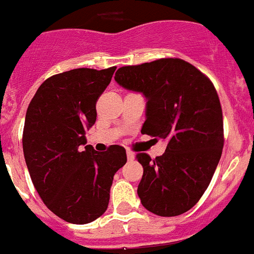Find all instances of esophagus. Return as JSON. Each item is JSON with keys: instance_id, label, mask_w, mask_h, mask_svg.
<instances>
[{"instance_id": "obj_1", "label": "esophagus", "mask_w": 254, "mask_h": 254, "mask_svg": "<svg viewBox=\"0 0 254 254\" xmlns=\"http://www.w3.org/2000/svg\"><path fill=\"white\" fill-rule=\"evenodd\" d=\"M133 158H135V153H133V151H131V150H127V159L132 160Z\"/></svg>"}]
</instances>
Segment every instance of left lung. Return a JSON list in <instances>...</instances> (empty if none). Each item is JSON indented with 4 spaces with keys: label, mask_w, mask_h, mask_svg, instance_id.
Instances as JSON below:
<instances>
[{
    "label": "left lung",
    "mask_w": 254,
    "mask_h": 254,
    "mask_svg": "<svg viewBox=\"0 0 254 254\" xmlns=\"http://www.w3.org/2000/svg\"><path fill=\"white\" fill-rule=\"evenodd\" d=\"M117 83L146 97L141 133L163 138V155L138 153L144 175L137 194L151 213L172 217L191 209L211 183L224 148V121L209 78L181 59L122 66Z\"/></svg>",
    "instance_id": "obj_1"
}]
</instances>
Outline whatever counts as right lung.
<instances>
[{"label":"right lung","instance_id":"1","mask_svg":"<svg viewBox=\"0 0 254 254\" xmlns=\"http://www.w3.org/2000/svg\"><path fill=\"white\" fill-rule=\"evenodd\" d=\"M116 68H78L47 78L27 109L23 151L32 183L50 211L70 224H88L106 211L113 177L127 162L123 146L100 153L84 136Z\"/></svg>","mask_w":254,"mask_h":254}]
</instances>
